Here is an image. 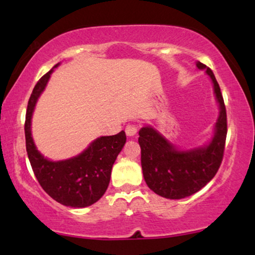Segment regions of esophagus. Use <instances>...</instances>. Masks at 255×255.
<instances>
[{
	"label": "esophagus",
	"mask_w": 255,
	"mask_h": 255,
	"mask_svg": "<svg viewBox=\"0 0 255 255\" xmlns=\"http://www.w3.org/2000/svg\"><path fill=\"white\" fill-rule=\"evenodd\" d=\"M138 128L133 124H128L127 128H125V133H127L128 137H133V135L137 134Z\"/></svg>",
	"instance_id": "esophagus-1"
}]
</instances>
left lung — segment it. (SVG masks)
Returning a JSON list of instances; mask_svg holds the SVG:
<instances>
[{
	"instance_id": "8db88e82",
	"label": "left lung",
	"mask_w": 255,
	"mask_h": 255,
	"mask_svg": "<svg viewBox=\"0 0 255 255\" xmlns=\"http://www.w3.org/2000/svg\"><path fill=\"white\" fill-rule=\"evenodd\" d=\"M196 67L204 69L214 87L219 114L214 125V134L207 144L181 148L152 127L139 130L141 148V168L145 182L151 190L169 200H181L197 193L214 179L224 153L226 110L221 88L210 68L197 61Z\"/></svg>"
}]
</instances>
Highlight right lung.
Segmentation results:
<instances>
[{
	"instance_id": "right-lung-1",
	"label": "right lung",
	"mask_w": 255,
	"mask_h": 255,
	"mask_svg": "<svg viewBox=\"0 0 255 255\" xmlns=\"http://www.w3.org/2000/svg\"><path fill=\"white\" fill-rule=\"evenodd\" d=\"M59 65L37 82L30 96L24 128L26 152L38 182L53 200L66 207L86 208L99 201L106 193L113 165L127 141V134L121 131L115 135H102L78 155L58 161L46 158L38 151L31 131L32 115L38 99Z\"/></svg>"
}]
</instances>
